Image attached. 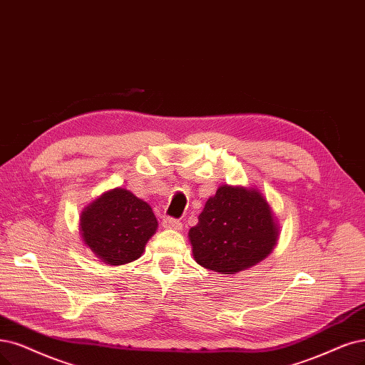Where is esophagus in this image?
Instances as JSON below:
<instances>
[{"mask_svg": "<svg viewBox=\"0 0 365 365\" xmlns=\"http://www.w3.org/2000/svg\"><path fill=\"white\" fill-rule=\"evenodd\" d=\"M162 227L167 228V230H175V232L182 230V224L178 220H173V218H165L162 221Z\"/></svg>", "mask_w": 365, "mask_h": 365, "instance_id": "1", "label": "esophagus"}]
</instances>
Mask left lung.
<instances>
[{"instance_id": "8db88e82", "label": "left lung", "mask_w": 365, "mask_h": 365, "mask_svg": "<svg viewBox=\"0 0 365 365\" xmlns=\"http://www.w3.org/2000/svg\"><path fill=\"white\" fill-rule=\"evenodd\" d=\"M187 236L200 266L233 275L272 252L279 237V224L257 187L221 185L206 201L198 224Z\"/></svg>"}]
</instances>
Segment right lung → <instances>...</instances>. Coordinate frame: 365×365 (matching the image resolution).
<instances>
[{
  "label": "right lung",
  "instance_id": "obj_1",
  "mask_svg": "<svg viewBox=\"0 0 365 365\" xmlns=\"http://www.w3.org/2000/svg\"><path fill=\"white\" fill-rule=\"evenodd\" d=\"M156 230L158 220L150 205L125 187L105 191L79 217L84 245L110 266L140 259Z\"/></svg>",
  "mask_w": 365,
  "mask_h": 365
}]
</instances>
